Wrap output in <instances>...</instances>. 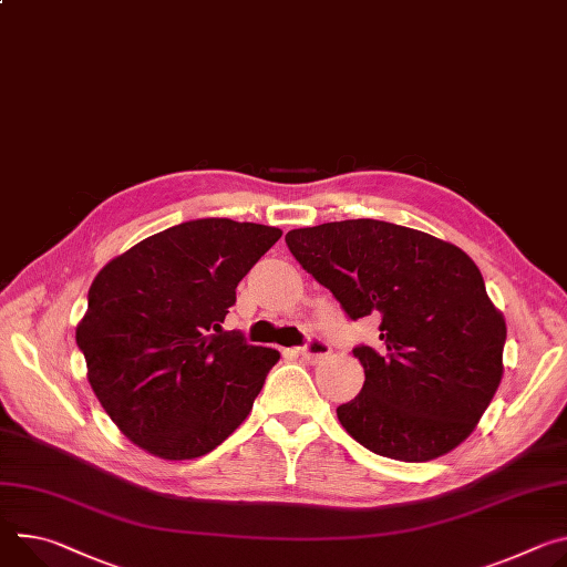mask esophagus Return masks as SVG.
I'll return each instance as SVG.
<instances>
[{
  "mask_svg": "<svg viewBox=\"0 0 567 567\" xmlns=\"http://www.w3.org/2000/svg\"><path fill=\"white\" fill-rule=\"evenodd\" d=\"M298 352L305 359H310V362H319V359L330 354V343L321 337H310V341H307L302 348H298Z\"/></svg>",
  "mask_w": 567,
  "mask_h": 567,
  "instance_id": "34e87169",
  "label": "esophagus"
}]
</instances>
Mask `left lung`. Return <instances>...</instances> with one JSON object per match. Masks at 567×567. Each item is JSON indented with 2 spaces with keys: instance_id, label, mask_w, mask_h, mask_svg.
<instances>
[{
  "instance_id": "1",
  "label": "left lung",
  "mask_w": 567,
  "mask_h": 567,
  "mask_svg": "<svg viewBox=\"0 0 567 567\" xmlns=\"http://www.w3.org/2000/svg\"><path fill=\"white\" fill-rule=\"evenodd\" d=\"M298 265L348 319H380V346H357L364 386L341 406L367 450L430 461L466 441L502 380L504 317L471 257L427 233L348 219L285 235Z\"/></svg>"
}]
</instances>
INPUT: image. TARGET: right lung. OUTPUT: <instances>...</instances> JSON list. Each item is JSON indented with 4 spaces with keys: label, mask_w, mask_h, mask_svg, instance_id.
<instances>
[{
    "label": "right lung",
    "mask_w": 567,
    "mask_h": 567,
    "mask_svg": "<svg viewBox=\"0 0 567 567\" xmlns=\"http://www.w3.org/2000/svg\"><path fill=\"white\" fill-rule=\"evenodd\" d=\"M282 230L194 219L151 235L101 269L76 343L120 432L169 461L224 443L248 416L280 352L224 332L235 289Z\"/></svg>",
    "instance_id": "1"
}]
</instances>
